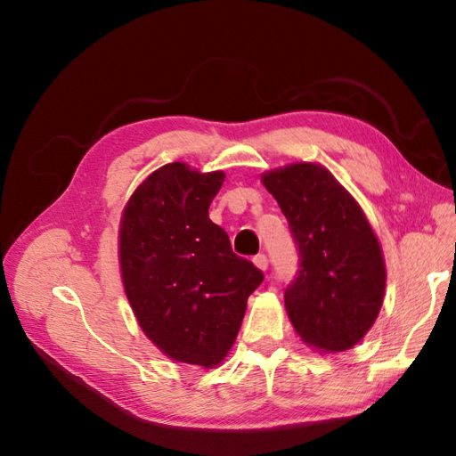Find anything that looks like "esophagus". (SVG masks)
<instances>
[{
  "mask_svg": "<svg viewBox=\"0 0 456 456\" xmlns=\"http://www.w3.org/2000/svg\"><path fill=\"white\" fill-rule=\"evenodd\" d=\"M254 265L259 269V271H265L267 269V256H264V254H257L254 259Z\"/></svg>",
  "mask_w": 456,
  "mask_h": 456,
  "instance_id": "1",
  "label": "esophagus"
}]
</instances>
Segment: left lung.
Here are the masks:
<instances>
[{
	"instance_id": "obj_1",
	"label": "left lung",
	"mask_w": 456,
	"mask_h": 456,
	"mask_svg": "<svg viewBox=\"0 0 456 456\" xmlns=\"http://www.w3.org/2000/svg\"><path fill=\"white\" fill-rule=\"evenodd\" d=\"M300 250V275L284 307L300 340L322 354L357 346L384 302L386 262L359 202L319 162H292L262 174Z\"/></svg>"
}]
</instances>
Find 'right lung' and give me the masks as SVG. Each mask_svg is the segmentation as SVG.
I'll return each instance as SVG.
<instances>
[{
  "instance_id": "obj_1",
  "label": "right lung",
  "mask_w": 456,
  "mask_h": 456,
  "mask_svg": "<svg viewBox=\"0 0 456 456\" xmlns=\"http://www.w3.org/2000/svg\"><path fill=\"white\" fill-rule=\"evenodd\" d=\"M224 181L221 170L166 164L141 181L118 225L120 275L139 329L167 359L202 369L229 355L264 281L208 217Z\"/></svg>"
}]
</instances>
